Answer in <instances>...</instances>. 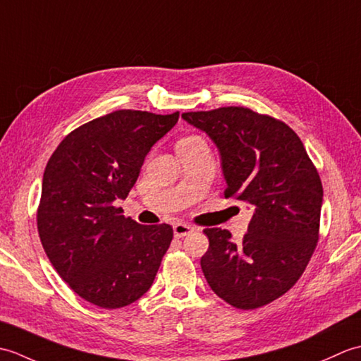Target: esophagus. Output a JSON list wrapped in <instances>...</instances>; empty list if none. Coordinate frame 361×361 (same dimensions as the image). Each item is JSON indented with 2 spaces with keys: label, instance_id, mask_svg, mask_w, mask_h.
Instances as JSON below:
<instances>
[{
  "label": "esophagus",
  "instance_id": "obj_1",
  "mask_svg": "<svg viewBox=\"0 0 361 361\" xmlns=\"http://www.w3.org/2000/svg\"><path fill=\"white\" fill-rule=\"evenodd\" d=\"M192 231H194V226H190L188 224H175L173 225V234H175V237H178V239L190 234Z\"/></svg>",
  "mask_w": 361,
  "mask_h": 361
}]
</instances>
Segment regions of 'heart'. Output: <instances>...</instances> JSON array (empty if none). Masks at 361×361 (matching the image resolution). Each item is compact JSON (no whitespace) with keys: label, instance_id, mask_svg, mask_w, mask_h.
Returning a JSON list of instances; mask_svg holds the SVG:
<instances>
[{"label":"heart","instance_id":"b5f03b06","mask_svg":"<svg viewBox=\"0 0 361 361\" xmlns=\"http://www.w3.org/2000/svg\"><path fill=\"white\" fill-rule=\"evenodd\" d=\"M192 140H197V136H186V137H181V140L178 142H188V141H192Z\"/></svg>","mask_w":361,"mask_h":361}]
</instances>
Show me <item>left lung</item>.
Masks as SVG:
<instances>
[{"mask_svg": "<svg viewBox=\"0 0 361 361\" xmlns=\"http://www.w3.org/2000/svg\"><path fill=\"white\" fill-rule=\"evenodd\" d=\"M181 118L217 145L225 197L252 211L239 245L226 229H204V278L233 307H262L295 286L315 251L323 206L319 175L299 136L282 121L243 106Z\"/></svg>", "mask_w": 361, "mask_h": 361, "instance_id": "obj_1", "label": "left lung"}]
</instances>
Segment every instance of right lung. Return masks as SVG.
I'll use <instances>...</instances> for the list:
<instances>
[{
	"mask_svg": "<svg viewBox=\"0 0 361 361\" xmlns=\"http://www.w3.org/2000/svg\"><path fill=\"white\" fill-rule=\"evenodd\" d=\"M178 116L113 111L75 128L46 164L37 212L42 245L60 278L97 307L140 299L172 242L171 225H140L114 203L127 198L147 153Z\"/></svg>",
	"mask_w": 361,
	"mask_h": 361,
	"instance_id": "add662e5",
	"label": "right lung"
}]
</instances>
